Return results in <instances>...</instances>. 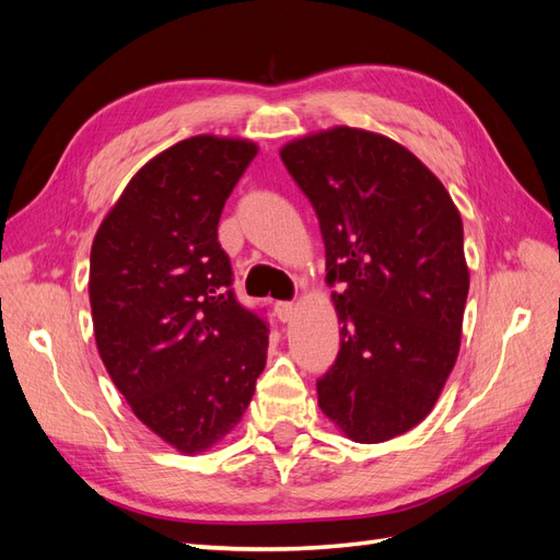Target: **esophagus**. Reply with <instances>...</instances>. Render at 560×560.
I'll use <instances>...</instances> for the list:
<instances>
[{
	"instance_id": "34e87169",
	"label": "esophagus",
	"mask_w": 560,
	"mask_h": 560,
	"mask_svg": "<svg viewBox=\"0 0 560 560\" xmlns=\"http://www.w3.org/2000/svg\"><path fill=\"white\" fill-rule=\"evenodd\" d=\"M296 313V306L292 301H276V315L280 322H290Z\"/></svg>"
}]
</instances>
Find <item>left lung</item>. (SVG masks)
Returning <instances> with one entry per match:
<instances>
[{"label": "left lung", "instance_id": "obj_1", "mask_svg": "<svg viewBox=\"0 0 560 560\" xmlns=\"http://www.w3.org/2000/svg\"><path fill=\"white\" fill-rule=\"evenodd\" d=\"M317 214L341 350L317 404L360 444L425 418L460 350L469 270L463 219L409 149L338 126L282 147Z\"/></svg>", "mask_w": 560, "mask_h": 560}]
</instances>
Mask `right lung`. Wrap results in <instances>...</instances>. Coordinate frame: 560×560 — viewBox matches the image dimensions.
Returning <instances> with one entry per match:
<instances>
[{
	"label": "right lung",
	"mask_w": 560,
	"mask_h": 560,
	"mask_svg": "<svg viewBox=\"0 0 560 560\" xmlns=\"http://www.w3.org/2000/svg\"><path fill=\"white\" fill-rule=\"evenodd\" d=\"M257 156L245 140H182L130 179L91 249L100 358L132 413L182 453L238 425L266 366L268 322L233 292L217 224Z\"/></svg>",
	"instance_id": "obj_1"
}]
</instances>
